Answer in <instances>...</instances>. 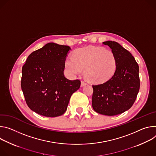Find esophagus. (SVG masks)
I'll use <instances>...</instances> for the list:
<instances>
[{
	"instance_id": "34e87169",
	"label": "esophagus",
	"mask_w": 156,
	"mask_h": 156,
	"mask_svg": "<svg viewBox=\"0 0 156 156\" xmlns=\"http://www.w3.org/2000/svg\"><path fill=\"white\" fill-rule=\"evenodd\" d=\"M86 85H87V83H86V82H85L83 81L81 82V87H83V86H85Z\"/></svg>"
}]
</instances>
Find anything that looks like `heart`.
Returning <instances> with one entry per match:
<instances>
[{"instance_id":"b5f03b06","label":"heart","mask_w":156,"mask_h":156,"mask_svg":"<svg viewBox=\"0 0 156 156\" xmlns=\"http://www.w3.org/2000/svg\"><path fill=\"white\" fill-rule=\"evenodd\" d=\"M65 67L72 76L79 74L84 69L83 74L92 83H102L109 80L117 68V59L111 50L98 46H87L76 49L73 57H68Z\"/></svg>"}]
</instances>
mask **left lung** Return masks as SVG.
<instances>
[{
  "instance_id": "8db88e82",
  "label": "left lung",
  "mask_w": 156,
  "mask_h": 156,
  "mask_svg": "<svg viewBox=\"0 0 156 156\" xmlns=\"http://www.w3.org/2000/svg\"><path fill=\"white\" fill-rule=\"evenodd\" d=\"M117 59L114 76L107 82L92 85V107L98 113L114 116L129 110L140 90L139 66L129 52L115 41H107Z\"/></svg>"
}]
</instances>
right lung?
I'll return each instance as SVG.
<instances>
[{
    "label": "right lung",
    "mask_w": 156,
    "mask_h": 156,
    "mask_svg": "<svg viewBox=\"0 0 156 156\" xmlns=\"http://www.w3.org/2000/svg\"><path fill=\"white\" fill-rule=\"evenodd\" d=\"M71 48L49 43L33 51L22 67L21 87L28 107L42 116L56 117L67 110L78 79L65 77V61Z\"/></svg>",
    "instance_id": "obj_1"
}]
</instances>
